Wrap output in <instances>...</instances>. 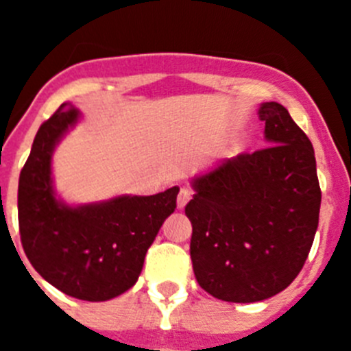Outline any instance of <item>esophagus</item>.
<instances>
[{
  "label": "esophagus",
  "instance_id": "esophagus-1",
  "mask_svg": "<svg viewBox=\"0 0 351 351\" xmlns=\"http://www.w3.org/2000/svg\"><path fill=\"white\" fill-rule=\"evenodd\" d=\"M190 198H191L190 188L182 186L181 191H179V195H178V207H179V209H184L186 204L190 202Z\"/></svg>",
  "mask_w": 351,
  "mask_h": 351
}]
</instances>
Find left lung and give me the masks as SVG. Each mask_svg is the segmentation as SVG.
I'll use <instances>...</instances> for the list:
<instances>
[{
	"label": "left lung",
	"instance_id": "left-lung-1",
	"mask_svg": "<svg viewBox=\"0 0 351 351\" xmlns=\"http://www.w3.org/2000/svg\"><path fill=\"white\" fill-rule=\"evenodd\" d=\"M269 147L228 158L191 179L186 206L198 285L226 302L283 291L313 246L322 191L315 149L287 108L258 107Z\"/></svg>",
	"mask_w": 351,
	"mask_h": 351
}]
</instances>
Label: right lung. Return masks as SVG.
Returning <instances> with one entry per match:
<instances>
[{
  "label": "right lung",
  "instance_id": "right-lung-1",
  "mask_svg": "<svg viewBox=\"0 0 351 351\" xmlns=\"http://www.w3.org/2000/svg\"><path fill=\"white\" fill-rule=\"evenodd\" d=\"M80 119L75 107L63 104L40 126L19 178V230L43 280L70 297L104 302L137 283L149 246L176 209L179 188L151 197L64 202L56 193L52 154Z\"/></svg>",
  "mask_w": 351,
  "mask_h": 351
}]
</instances>
